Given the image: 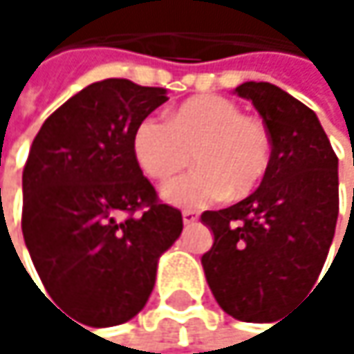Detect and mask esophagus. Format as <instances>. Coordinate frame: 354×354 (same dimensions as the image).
<instances>
[{"label":"esophagus","mask_w":354,"mask_h":354,"mask_svg":"<svg viewBox=\"0 0 354 354\" xmlns=\"http://www.w3.org/2000/svg\"><path fill=\"white\" fill-rule=\"evenodd\" d=\"M196 219H198V215H196L194 211H182V221H184V225H194Z\"/></svg>","instance_id":"obj_1"}]
</instances>
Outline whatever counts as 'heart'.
<instances>
[{
	"label": "heart",
	"mask_w": 354,
	"mask_h": 354,
	"mask_svg": "<svg viewBox=\"0 0 354 354\" xmlns=\"http://www.w3.org/2000/svg\"><path fill=\"white\" fill-rule=\"evenodd\" d=\"M268 129L223 96H198L168 112V122L145 118L133 133V156L145 176L166 182L192 160L196 170L166 184L164 201L198 209L252 192L270 166Z\"/></svg>",
	"instance_id": "1"
}]
</instances>
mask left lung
<instances>
[{
    "mask_svg": "<svg viewBox=\"0 0 354 354\" xmlns=\"http://www.w3.org/2000/svg\"><path fill=\"white\" fill-rule=\"evenodd\" d=\"M268 129L270 166L244 201L205 211L215 242L201 262L225 314L270 322L318 281L338 219V158L318 116L268 82H246Z\"/></svg>",
    "mask_w": 354,
    "mask_h": 354,
    "instance_id": "obj_1",
    "label": "left lung"
}]
</instances>
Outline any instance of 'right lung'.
Listing matches in <instances>:
<instances>
[{
    "label": "right lung",
    "mask_w": 354,
    "mask_h": 354,
    "mask_svg": "<svg viewBox=\"0 0 354 354\" xmlns=\"http://www.w3.org/2000/svg\"><path fill=\"white\" fill-rule=\"evenodd\" d=\"M166 100L164 88L102 80L57 108L32 141L24 242L48 297L86 326L135 318L182 234V213L158 201L133 156L137 124Z\"/></svg>",
    "instance_id": "1"
}]
</instances>
